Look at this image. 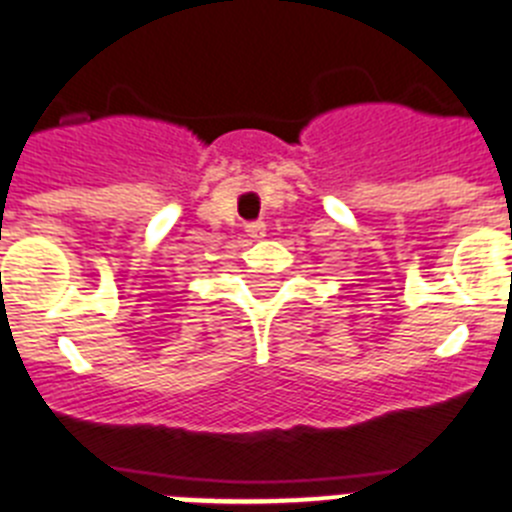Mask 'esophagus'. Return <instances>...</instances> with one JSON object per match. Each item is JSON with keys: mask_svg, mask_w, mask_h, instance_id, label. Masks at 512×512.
<instances>
[{"mask_svg": "<svg viewBox=\"0 0 512 512\" xmlns=\"http://www.w3.org/2000/svg\"><path fill=\"white\" fill-rule=\"evenodd\" d=\"M246 233L251 235V238H264L266 225L261 223V220H253V223H246Z\"/></svg>", "mask_w": 512, "mask_h": 512, "instance_id": "1", "label": "esophagus"}]
</instances>
